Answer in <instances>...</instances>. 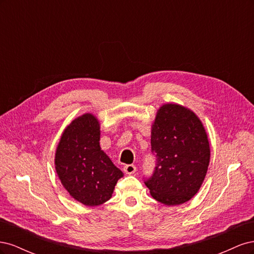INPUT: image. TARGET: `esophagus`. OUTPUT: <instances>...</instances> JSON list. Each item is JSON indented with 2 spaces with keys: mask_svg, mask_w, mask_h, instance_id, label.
Here are the masks:
<instances>
[{
  "mask_svg": "<svg viewBox=\"0 0 254 254\" xmlns=\"http://www.w3.org/2000/svg\"><path fill=\"white\" fill-rule=\"evenodd\" d=\"M135 171H136V167L133 164H128L124 166V172L127 175H132L133 173H135Z\"/></svg>",
  "mask_w": 254,
  "mask_h": 254,
  "instance_id": "34e87169",
  "label": "esophagus"
}]
</instances>
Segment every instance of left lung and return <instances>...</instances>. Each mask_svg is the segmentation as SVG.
Masks as SVG:
<instances>
[{
    "instance_id": "left-lung-1",
    "label": "left lung",
    "mask_w": 254,
    "mask_h": 254,
    "mask_svg": "<svg viewBox=\"0 0 254 254\" xmlns=\"http://www.w3.org/2000/svg\"><path fill=\"white\" fill-rule=\"evenodd\" d=\"M157 166L145 181L150 195L165 205L190 200L201 188L210 164V143L198 115L179 104L160 107L151 125Z\"/></svg>"
}]
</instances>
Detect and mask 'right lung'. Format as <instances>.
I'll list each match as a JSON object with an SVG mask.
<instances>
[{
	"instance_id": "add662e5",
	"label": "right lung",
	"mask_w": 254,
	"mask_h": 254,
	"mask_svg": "<svg viewBox=\"0 0 254 254\" xmlns=\"http://www.w3.org/2000/svg\"><path fill=\"white\" fill-rule=\"evenodd\" d=\"M101 124L93 113L74 119L61 133L55 170L72 198L87 206L108 201L124 174L102 150Z\"/></svg>"
}]
</instances>
